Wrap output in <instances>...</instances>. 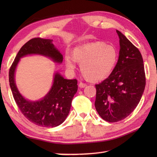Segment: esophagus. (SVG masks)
Segmentation results:
<instances>
[{"label": "esophagus", "mask_w": 157, "mask_h": 157, "mask_svg": "<svg viewBox=\"0 0 157 157\" xmlns=\"http://www.w3.org/2000/svg\"><path fill=\"white\" fill-rule=\"evenodd\" d=\"M86 86V84L83 83V82H80L79 83V87H80V88H84V87H85Z\"/></svg>", "instance_id": "esophagus-1"}]
</instances>
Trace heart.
Returning a JSON list of instances; mask_svg holds the SVG:
<instances>
[{"label": "heart", "mask_w": 157, "mask_h": 157, "mask_svg": "<svg viewBox=\"0 0 157 157\" xmlns=\"http://www.w3.org/2000/svg\"><path fill=\"white\" fill-rule=\"evenodd\" d=\"M118 59V52L111 45L95 41L82 45L75 48L73 55L67 53L66 66L69 70L76 68L77 62L87 79L99 81L109 76L115 68Z\"/></svg>", "instance_id": "b5f03b06"}]
</instances>
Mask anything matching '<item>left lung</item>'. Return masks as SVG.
<instances>
[{
  "label": "left lung",
  "mask_w": 157,
  "mask_h": 157,
  "mask_svg": "<svg viewBox=\"0 0 157 157\" xmlns=\"http://www.w3.org/2000/svg\"><path fill=\"white\" fill-rule=\"evenodd\" d=\"M120 51L115 68L108 78L95 84V107L98 114L109 123L127 118L139 104L145 86L142 55L120 31Z\"/></svg>",
  "instance_id": "left-lung-1"
}]
</instances>
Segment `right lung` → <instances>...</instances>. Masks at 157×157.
I'll use <instances>...</instances> for the list:
<instances>
[{
    "label": "right lung",
    "mask_w": 157,
    "mask_h": 157,
    "mask_svg": "<svg viewBox=\"0 0 157 157\" xmlns=\"http://www.w3.org/2000/svg\"><path fill=\"white\" fill-rule=\"evenodd\" d=\"M28 55H40L61 63L63 55L52 44V39L34 38L21 47L9 71V82L13 97L18 109L28 120L38 126L55 127L66 120L70 111L74 95L78 91L77 79H66L59 73H55L49 92L37 101L25 99L15 83V71L21 57Z\"/></svg>",
    "instance_id": "right-lung-1"
}]
</instances>
